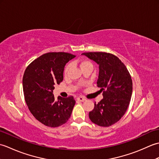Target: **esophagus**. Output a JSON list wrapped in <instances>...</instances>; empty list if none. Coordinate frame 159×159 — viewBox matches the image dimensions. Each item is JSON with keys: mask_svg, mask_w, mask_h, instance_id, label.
Listing matches in <instances>:
<instances>
[{"mask_svg": "<svg viewBox=\"0 0 159 159\" xmlns=\"http://www.w3.org/2000/svg\"><path fill=\"white\" fill-rule=\"evenodd\" d=\"M85 100H86V99L85 98H83V97H82V96H79V97L77 98V100L80 101V102H83V101H85Z\"/></svg>", "mask_w": 159, "mask_h": 159, "instance_id": "34e87169", "label": "esophagus"}]
</instances>
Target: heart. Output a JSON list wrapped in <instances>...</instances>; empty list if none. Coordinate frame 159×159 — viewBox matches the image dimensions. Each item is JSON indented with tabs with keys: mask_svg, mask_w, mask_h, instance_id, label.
I'll return each instance as SVG.
<instances>
[{
	"mask_svg": "<svg viewBox=\"0 0 159 159\" xmlns=\"http://www.w3.org/2000/svg\"><path fill=\"white\" fill-rule=\"evenodd\" d=\"M80 67H81V69L84 68V67H88V66L93 67L92 63H91V61H89V60H87V59H82L81 61H80ZM71 67H72V65H71V63L67 64V65L65 67V70H64V74H67V73H68L70 70L71 69Z\"/></svg>",
	"mask_w": 159,
	"mask_h": 159,
	"instance_id": "1",
	"label": "heart"
}]
</instances>
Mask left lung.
Wrapping results in <instances>:
<instances>
[{
  "instance_id": "left-lung-1",
  "label": "left lung",
  "mask_w": 159,
  "mask_h": 159,
  "mask_svg": "<svg viewBox=\"0 0 159 159\" xmlns=\"http://www.w3.org/2000/svg\"><path fill=\"white\" fill-rule=\"evenodd\" d=\"M99 66L97 86L103 92V98L89 113L90 120L100 126L108 127L116 123L128 109L133 92L131 76L124 64L112 54L84 52Z\"/></svg>"
}]
</instances>
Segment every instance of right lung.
I'll return each instance as SVG.
<instances>
[{"label":"right lung","mask_w":159,"mask_h":159,"mask_svg":"<svg viewBox=\"0 0 159 159\" xmlns=\"http://www.w3.org/2000/svg\"><path fill=\"white\" fill-rule=\"evenodd\" d=\"M75 56L66 52H48L33 61L23 76V92L32 115L49 127H58L69 120L75 104L73 96L55 99V84L63 80L66 64Z\"/></svg>","instance_id":"1"}]
</instances>
